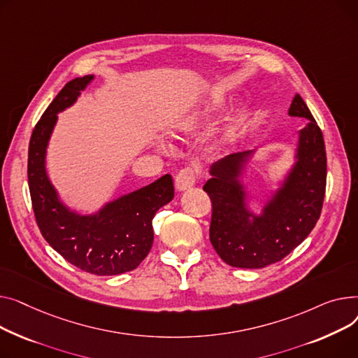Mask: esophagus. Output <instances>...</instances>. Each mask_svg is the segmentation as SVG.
Returning <instances> with one entry per match:
<instances>
[{"label": "esophagus", "mask_w": 358, "mask_h": 358, "mask_svg": "<svg viewBox=\"0 0 358 358\" xmlns=\"http://www.w3.org/2000/svg\"><path fill=\"white\" fill-rule=\"evenodd\" d=\"M199 176V171L196 169V167H185V169H182L176 178H175V185H176V189L178 191H186V189L192 187L196 182Z\"/></svg>", "instance_id": "esophagus-1"}]
</instances>
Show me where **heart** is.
I'll return each mask as SVG.
<instances>
[{"mask_svg":"<svg viewBox=\"0 0 358 358\" xmlns=\"http://www.w3.org/2000/svg\"><path fill=\"white\" fill-rule=\"evenodd\" d=\"M211 111V110H196V111H194V113H191L189 114L186 118H185V121H183V127L186 129V130H194L195 127H198V125L201 124V121L208 115V113Z\"/></svg>","mask_w":358,"mask_h":358,"instance_id":"obj_1","label":"heart"}]
</instances>
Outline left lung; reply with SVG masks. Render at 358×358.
I'll use <instances>...</instances> for the list:
<instances>
[{"label":"left lung","instance_id":"1","mask_svg":"<svg viewBox=\"0 0 358 358\" xmlns=\"http://www.w3.org/2000/svg\"><path fill=\"white\" fill-rule=\"evenodd\" d=\"M289 115L308 118L309 124L301 130L298 163L275 199L264 208L263 217L247 211L243 186L237 180L251 152L231 155L215 163L211 169L214 178L203 185L213 203L209 240L218 256L233 267L262 268L280 262L320 220L327 186L324 136L299 94L290 103Z\"/></svg>","mask_w":358,"mask_h":358}]
</instances>
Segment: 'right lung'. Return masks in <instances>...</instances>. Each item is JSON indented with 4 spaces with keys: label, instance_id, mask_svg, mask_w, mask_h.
Returning a JSON list of instances; mask_svg holds the SVG:
<instances>
[{
    "label": "right lung",
    "instance_id": "add662e5",
    "mask_svg": "<svg viewBox=\"0 0 358 358\" xmlns=\"http://www.w3.org/2000/svg\"><path fill=\"white\" fill-rule=\"evenodd\" d=\"M75 78L56 95L37 121L29 144L27 176L31 205L41 236L53 250L78 268L98 276L134 270L153 244L152 221L175 195L171 175L125 195L91 217H80L63 206L45 171V156L57 113L72 105L92 80Z\"/></svg>",
    "mask_w": 358,
    "mask_h": 358
}]
</instances>
